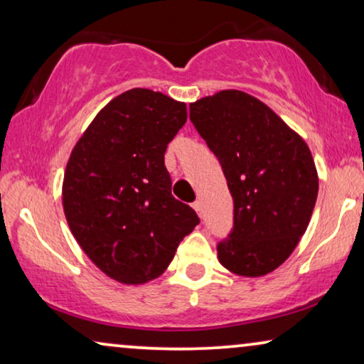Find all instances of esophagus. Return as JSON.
I'll list each match as a JSON object with an SVG mask.
<instances>
[{
  "label": "esophagus",
  "mask_w": 364,
  "mask_h": 364,
  "mask_svg": "<svg viewBox=\"0 0 364 364\" xmlns=\"http://www.w3.org/2000/svg\"><path fill=\"white\" fill-rule=\"evenodd\" d=\"M192 208L197 212L198 217H202V203H200V200L193 202V203H192Z\"/></svg>",
  "instance_id": "obj_1"
}]
</instances>
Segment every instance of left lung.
Listing matches in <instances>:
<instances>
[{
  "instance_id": "1",
  "label": "left lung",
  "mask_w": 364,
  "mask_h": 364,
  "mask_svg": "<svg viewBox=\"0 0 364 364\" xmlns=\"http://www.w3.org/2000/svg\"><path fill=\"white\" fill-rule=\"evenodd\" d=\"M191 121L225 173L233 228L218 262L240 277L282 265L310 223L318 173L310 149L267 104L227 89L191 104Z\"/></svg>"
}]
</instances>
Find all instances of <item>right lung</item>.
Listing matches in <instances>:
<instances>
[{"label": "right lung", "instance_id": "1", "mask_svg": "<svg viewBox=\"0 0 364 364\" xmlns=\"http://www.w3.org/2000/svg\"><path fill=\"white\" fill-rule=\"evenodd\" d=\"M186 121V104L136 87L102 107L73 149L64 215L79 247L112 280L141 285L162 275L200 222L172 196L164 164Z\"/></svg>", "mask_w": 364, "mask_h": 364}]
</instances>
